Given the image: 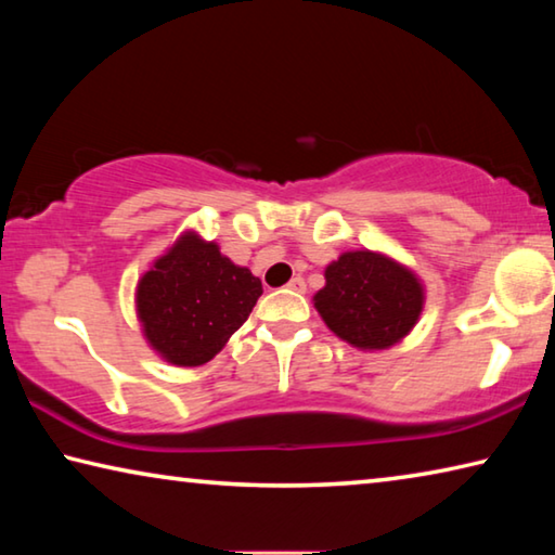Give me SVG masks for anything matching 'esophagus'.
I'll return each instance as SVG.
<instances>
[{
	"instance_id": "1",
	"label": "esophagus",
	"mask_w": 555,
	"mask_h": 555,
	"mask_svg": "<svg viewBox=\"0 0 555 555\" xmlns=\"http://www.w3.org/2000/svg\"><path fill=\"white\" fill-rule=\"evenodd\" d=\"M286 286H288L291 291H298V294H304V291H306V279H304V276H294V279L288 281Z\"/></svg>"
}]
</instances>
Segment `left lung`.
Segmentation results:
<instances>
[{
	"label": "left lung",
	"instance_id": "left-lung-1",
	"mask_svg": "<svg viewBox=\"0 0 555 555\" xmlns=\"http://www.w3.org/2000/svg\"><path fill=\"white\" fill-rule=\"evenodd\" d=\"M424 284L409 267L379 251H343L325 267L313 296L325 325L360 350H387L411 333L424 311Z\"/></svg>",
	"mask_w": 555,
	"mask_h": 555
}]
</instances>
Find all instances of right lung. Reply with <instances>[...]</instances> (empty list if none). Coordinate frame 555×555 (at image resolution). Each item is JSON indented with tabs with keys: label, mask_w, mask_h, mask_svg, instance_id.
<instances>
[{
	"label": "right lung",
	"mask_w": 555,
	"mask_h": 555,
	"mask_svg": "<svg viewBox=\"0 0 555 555\" xmlns=\"http://www.w3.org/2000/svg\"><path fill=\"white\" fill-rule=\"evenodd\" d=\"M261 281L215 242L183 232L137 284V318L149 347L176 367L210 362L247 321Z\"/></svg>",
	"instance_id": "obj_1"
}]
</instances>
